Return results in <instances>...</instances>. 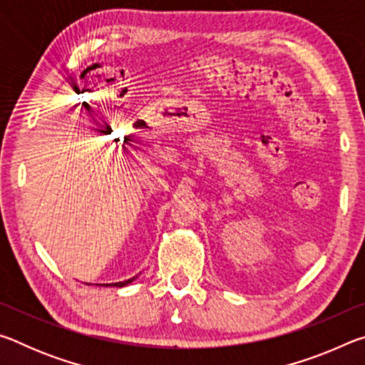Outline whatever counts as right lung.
I'll return each mask as SVG.
<instances>
[{
	"label": "right lung",
	"instance_id": "add662e5",
	"mask_svg": "<svg viewBox=\"0 0 365 365\" xmlns=\"http://www.w3.org/2000/svg\"><path fill=\"white\" fill-rule=\"evenodd\" d=\"M135 279H137V275L132 277V279H128V280H123V282H117V283H103V285H100V287H117V288H122V287L128 285V283H132ZM88 285H90V283H88Z\"/></svg>",
	"mask_w": 365,
	"mask_h": 365
}]
</instances>
